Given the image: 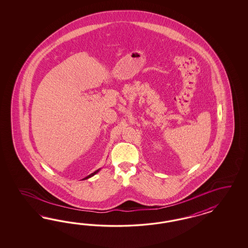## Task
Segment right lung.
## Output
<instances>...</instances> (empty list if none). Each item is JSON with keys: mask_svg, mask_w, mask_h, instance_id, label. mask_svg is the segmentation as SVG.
<instances>
[{"mask_svg": "<svg viewBox=\"0 0 248 248\" xmlns=\"http://www.w3.org/2000/svg\"><path fill=\"white\" fill-rule=\"evenodd\" d=\"M99 170H100V169H98V170H96V171H95V172H93V173H91V174H89V175H88V176H86V177H85V178H84V179H87V178H89V177H92V176H93V175H94V174H95V173H97L98 172H99Z\"/></svg>", "mask_w": 248, "mask_h": 248, "instance_id": "add662e5", "label": "right lung"}]
</instances>
